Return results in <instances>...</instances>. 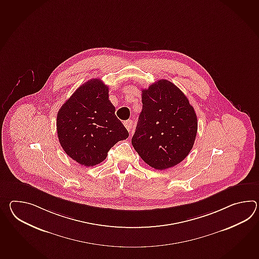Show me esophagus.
<instances>
[{
	"label": "esophagus",
	"instance_id": "1",
	"mask_svg": "<svg viewBox=\"0 0 259 259\" xmlns=\"http://www.w3.org/2000/svg\"><path fill=\"white\" fill-rule=\"evenodd\" d=\"M123 124H124V126H125V128H126L129 132L132 131L133 121L131 120H127V121H123Z\"/></svg>",
	"mask_w": 259,
	"mask_h": 259
}]
</instances>
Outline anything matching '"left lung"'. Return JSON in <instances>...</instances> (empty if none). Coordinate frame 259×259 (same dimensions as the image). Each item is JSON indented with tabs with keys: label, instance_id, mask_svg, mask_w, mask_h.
<instances>
[{
	"label": "left lung",
	"instance_id": "1",
	"mask_svg": "<svg viewBox=\"0 0 259 259\" xmlns=\"http://www.w3.org/2000/svg\"><path fill=\"white\" fill-rule=\"evenodd\" d=\"M142 111L132 138L134 149L147 164L171 168L189 155L198 122L194 108L179 87L160 80L142 90Z\"/></svg>",
	"mask_w": 259,
	"mask_h": 259
}]
</instances>
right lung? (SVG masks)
<instances>
[{
    "label": "right lung",
    "instance_id": "add662e5",
    "mask_svg": "<svg viewBox=\"0 0 259 259\" xmlns=\"http://www.w3.org/2000/svg\"><path fill=\"white\" fill-rule=\"evenodd\" d=\"M59 143L72 160L94 166L118 141L129 136L109 100V87L99 79L80 85L58 112Z\"/></svg>",
    "mask_w": 259,
    "mask_h": 259
}]
</instances>
